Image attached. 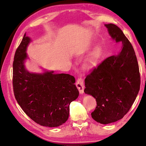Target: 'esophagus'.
Instances as JSON below:
<instances>
[{
	"mask_svg": "<svg viewBox=\"0 0 146 146\" xmlns=\"http://www.w3.org/2000/svg\"><path fill=\"white\" fill-rule=\"evenodd\" d=\"M76 86L77 88L78 89L80 94H83L84 93V83H83V79L82 77H80L76 82Z\"/></svg>",
	"mask_w": 146,
	"mask_h": 146,
	"instance_id": "obj_1",
	"label": "esophagus"
}]
</instances>
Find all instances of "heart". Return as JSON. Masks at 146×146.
Segmentation results:
<instances>
[{
    "label": "heart",
    "mask_w": 146,
    "mask_h": 146,
    "mask_svg": "<svg viewBox=\"0 0 146 146\" xmlns=\"http://www.w3.org/2000/svg\"><path fill=\"white\" fill-rule=\"evenodd\" d=\"M104 50L101 46H98L96 47L90 54L89 57L85 61L84 67L86 69H91L97 66V64L103 56Z\"/></svg>",
    "instance_id": "heart-1"
}]
</instances>
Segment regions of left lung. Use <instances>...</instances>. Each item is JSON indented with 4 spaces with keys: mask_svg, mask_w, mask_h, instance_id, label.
<instances>
[{
    "mask_svg": "<svg viewBox=\"0 0 146 146\" xmlns=\"http://www.w3.org/2000/svg\"><path fill=\"white\" fill-rule=\"evenodd\" d=\"M111 38L122 42V50L105 59L85 80V94L97 102L92 117L102 124L122 119L129 111L140 90L139 64L131 43L117 26L105 25Z\"/></svg>",
    "mask_w": 146,
    "mask_h": 146,
    "instance_id": "1",
    "label": "left lung"
}]
</instances>
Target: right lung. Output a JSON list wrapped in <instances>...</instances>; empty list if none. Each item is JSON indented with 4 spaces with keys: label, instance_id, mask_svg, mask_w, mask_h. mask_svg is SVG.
<instances>
[{
    "label": "right lung",
    "instance_id": "obj_1",
    "mask_svg": "<svg viewBox=\"0 0 146 146\" xmlns=\"http://www.w3.org/2000/svg\"><path fill=\"white\" fill-rule=\"evenodd\" d=\"M30 41L25 34L14 55L12 84L15 98L36 123L49 127H58L68 120L70 103L79 95L75 78L69 74H54L53 71L29 72L24 61Z\"/></svg>",
    "mask_w": 146,
    "mask_h": 146
}]
</instances>
